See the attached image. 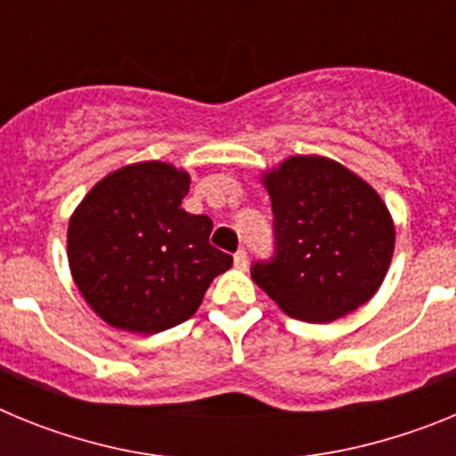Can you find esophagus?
Here are the masks:
<instances>
[{
    "label": "esophagus",
    "instance_id": "1",
    "mask_svg": "<svg viewBox=\"0 0 456 456\" xmlns=\"http://www.w3.org/2000/svg\"><path fill=\"white\" fill-rule=\"evenodd\" d=\"M235 267L237 269H241V272H244V269L248 267V256H247V251H237L235 253Z\"/></svg>",
    "mask_w": 456,
    "mask_h": 456
}]
</instances>
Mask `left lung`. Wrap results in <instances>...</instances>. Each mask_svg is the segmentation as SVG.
I'll use <instances>...</instances> for the list:
<instances>
[{
	"label": "left lung",
	"instance_id": "1",
	"mask_svg": "<svg viewBox=\"0 0 456 456\" xmlns=\"http://www.w3.org/2000/svg\"><path fill=\"white\" fill-rule=\"evenodd\" d=\"M272 199L276 256L251 276L278 308L329 324L374 297L395 251L388 208L336 159L294 155L263 173Z\"/></svg>",
	"mask_w": 456,
	"mask_h": 456
}]
</instances>
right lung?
Listing matches in <instances>:
<instances>
[{
	"label": "right lung",
	"mask_w": 456,
	"mask_h": 456,
	"mask_svg": "<svg viewBox=\"0 0 456 456\" xmlns=\"http://www.w3.org/2000/svg\"><path fill=\"white\" fill-rule=\"evenodd\" d=\"M189 173L167 162L127 164L84 196L68 224L72 281L120 331H167L199 310L232 257L209 244L212 219L189 215Z\"/></svg>",
	"instance_id": "right-lung-1"
}]
</instances>
